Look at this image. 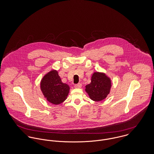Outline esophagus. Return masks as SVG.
Instances as JSON below:
<instances>
[{
	"label": "esophagus",
	"mask_w": 154,
	"mask_h": 154,
	"mask_svg": "<svg viewBox=\"0 0 154 154\" xmlns=\"http://www.w3.org/2000/svg\"><path fill=\"white\" fill-rule=\"evenodd\" d=\"M82 87V84L81 83H79L77 84H75L74 85V88H80Z\"/></svg>",
	"instance_id": "obj_1"
}]
</instances>
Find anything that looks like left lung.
Returning <instances> with one entry per match:
<instances>
[{
	"label": "left lung",
	"instance_id": "1",
	"mask_svg": "<svg viewBox=\"0 0 154 154\" xmlns=\"http://www.w3.org/2000/svg\"><path fill=\"white\" fill-rule=\"evenodd\" d=\"M112 83L111 79L103 72H94L91 83L85 85V91L90 98L94 101H101L109 94Z\"/></svg>",
	"mask_w": 154,
	"mask_h": 154
}]
</instances>
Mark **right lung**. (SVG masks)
Here are the masks:
<instances>
[{"instance_id": "add662e5", "label": "right lung", "mask_w": 154, "mask_h": 154, "mask_svg": "<svg viewBox=\"0 0 154 154\" xmlns=\"http://www.w3.org/2000/svg\"><path fill=\"white\" fill-rule=\"evenodd\" d=\"M40 84L44 97L54 105H59L64 101L70 91L69 85L61 82L58 71L56 70L46 74Z\"/></svg>"}]
</instances>
